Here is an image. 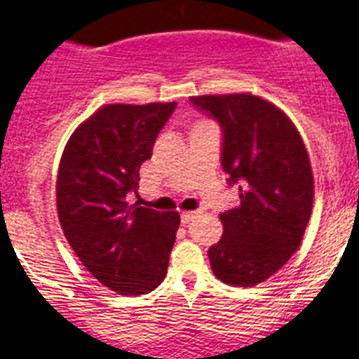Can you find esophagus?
I'll list each match as a JSON object with an SVG mask.
<instances>
[{"instance_id": "esophagus-1", "label": "esophagus", "mask_w": 359, "mask_h": 359, "mask_svg": "<svg viewBox=\"0 0 359 359\" xmlns=\"http://www.w3.org/2000/svg\"><path fill=\"white\" fill-rule=\"evenodd\" d=\"M196 215H198V212H184L182 215H180V222H182V224H189L191 220H193Z\"/></svg>"}]
</instances>
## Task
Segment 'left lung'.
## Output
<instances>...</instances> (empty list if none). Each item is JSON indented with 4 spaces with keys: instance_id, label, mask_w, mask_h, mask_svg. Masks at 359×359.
Returning a JSON list of instances; mask_svg holds the SVG:
<instances>
[{
    "instance_id": "obj_1",
    "label": "left lung",
    "mask_w": 359,
    "mask_h": 359,
    "mask_svg": "<svg viewBox=\"0 0 359 359\" xmlns=\"http://www.w3.org/2000/svg\"><path fill=\"white\" fill-rule=\"evenodd\" d=\"M222 128L220 165L240 187V205L220 213L224 234L208 250L212 271L234 287H253L281 269L309 222L314 179L295 125L250 93L191 97Z\"/></svg>"
}]
</instances>
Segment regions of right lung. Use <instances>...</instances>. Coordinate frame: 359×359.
I'll use <instances>...</instances> for the list:
<instances>
[{
	"label": "right lung",
	"instance_id": "obj_1",
	"mask_svg": "<svg viewBox=\"0 0 359 359\" xmlns=\"http://www.w3.org/2000/svg\"><path fill=\"white\" fill-rule=\"evenodd\" d=\"M177 102L107 104L83 121L57 175V212L69 245L104 287L153 292L165 280L180 217L130 203L139 170Z\"/></svg>",
	"mask_w": 359,
	"mask_h": 359
}]
</instances>
